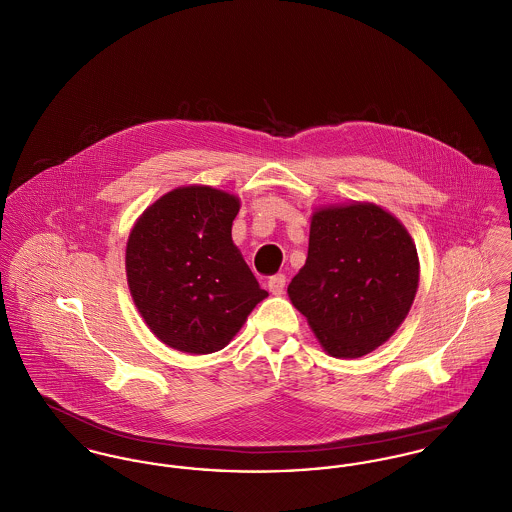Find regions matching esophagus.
I'll return each mask as SVG.
<instances>
[{"mask_svg":"<svg viewBox=\"0 0 512 512\" xmlns=\"http://www.w3.org/2000/svg\"><path fill=\"white\" fill-rule=\"evenodd\" d=\"M284 286H286V276L275 275L269 278V292L273 296H280L284 292Z\"/></svg>","mask_w":512,"mask_h":512,"instance_id":"34e87169","label":"esophagus"}]
</instances>
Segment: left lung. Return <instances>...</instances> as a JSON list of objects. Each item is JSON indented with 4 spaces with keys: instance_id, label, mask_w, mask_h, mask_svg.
I'll return each mask as SVG.
<instances>
[{
    "instance_id": "obj_1",
    "label": "left lung",
    "mask_w": 512,
    "mask_h": 512,
    "mask_svg": "<svg viewBox=\"0 0 512 512\" xmlns=\"http://www.w3.org/2000/svg\"><path fill=\"white\" fill-rule=\"evenodd\" d=\"M417 288V247L392 212L374 202L315 208L308 259L288 298L325 353L360 358L384 345Z\"/></svg>"
}]
</instances>
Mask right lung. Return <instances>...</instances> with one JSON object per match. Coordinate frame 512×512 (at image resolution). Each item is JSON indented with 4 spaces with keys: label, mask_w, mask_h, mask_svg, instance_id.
<instances>
[{
    "label": "right lung",
    "mask_w": 512,
    "mask_h": 512,
    "mask_svg": "<svg viewBox=\"0 0 512 512\" xmlns=\"http://www.w3.org/2000/svg\"><path fill=\"white\" fill-rule=\"evenodd\" d=\"M239 198L208 187H177L150 204L126 241L132 300L159 341L175 351L224 349L269 296L232 239Z\"/></svg>",
    "instance_id": "1"
}]
</instances>
